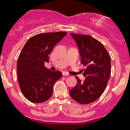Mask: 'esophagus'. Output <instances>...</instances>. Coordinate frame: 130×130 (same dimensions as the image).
I'll return each instance as SVG.
<instances>
[{"instance_id": "esophagus-1", "label": "esophagus", "mask_w": 130, "mask_h": 130, "mask_svg": "<svg viewBox=\"0 0 130 130\" xmlns=\"http://www.w3.org/2000/svg\"><path fill=\"white\" fill-rule=\"evenodd\" d=\"M62 74H63V76H69V74L66 72H63V73H62Z\"/></svg>"}]
</instances>
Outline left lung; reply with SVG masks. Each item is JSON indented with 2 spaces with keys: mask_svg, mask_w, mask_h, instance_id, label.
Returning <instances> with one entry per match:
<instances>
[{
  "mask_svg": "<svg viewBox=\"0 0 130 130\" xmlns=\"http://www.w3.org/2000/svg\"><path fill=\"white\" fill-rule=\"evenodd\" d=\"M79 47L81 63L86 66L83 82L77 76V85L70 90L73 99L80 104L97 100L105 89L111 72V57L104 45L90 35L70 33Z\"/></svg>",
  "mask_w": 130,
  "mask_h": 130,
  "instance_id": "1",
  "label": "left lung"
}]
</instances>
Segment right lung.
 <instances>
[{"mask_svg":"<svg viewBox=\"0 0 130 130\" xmlns=\"http://www.w3.org/2000/svg\"><path fill=\"white\" fill-rule=\"evenodd\" d=\"M66 34V32H56L35 35L27 41L20 53L18 80L23 95L31 102H44L52 96L54 84L62 73L50 70L44 63H48L53 48Z\"/></svg>","mask_w":130,"mask_h":130,"instance_id":"1","label":"right lung"}]
</instances>
